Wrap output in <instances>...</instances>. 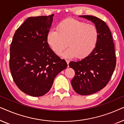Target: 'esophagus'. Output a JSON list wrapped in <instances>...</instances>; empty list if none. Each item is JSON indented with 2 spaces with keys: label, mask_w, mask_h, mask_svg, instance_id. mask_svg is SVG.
<instances>
[{
  "label": "esophagus",
  "mask_w": 124,
  "mask_h": 124,
  "mask_svg": "<svg viewBox=\"0 0 124 124\" xmlns=\"http://www.w3.org/2000/svg\"><path fill=\"white\" fill-rule=\"evenodd\" d=\"M65 61H66V62H67L68 65V64H69V62H70V61L68 60H65Z\"/></svg>",
  "instance_id": "esophagus-1"
}]
</instances>
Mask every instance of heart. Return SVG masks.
Instances as JSON below:
<instances>
[{"label":"heart","instance_id":"obj_1","mask_svg":"<svg viewBox=\"0 0 124 124\" xmlns=\"http://www.w3.org/2000/svg\"><path fill=\"white\" fill-rule=\"evenodd\" d=\"M98 37V31L94 25L68 18L61 22L57 30L52 29L48 32L47 40L57 55L68 45L69 48L62 53V57L70 58L76 56L82 59L94 50Z\"/></svg>","mask_w":124,"mask_h":124}]
</instances>
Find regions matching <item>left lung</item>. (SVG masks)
Listing matches in <instances>:
<instances>
[{"label": "left lung", "mask_w": 124, "mask_h": 124, "mask_svg": "<svg viewBox=\"0 0 124 124\" xmlns=\"http://www.w3.org/2000/svg\"><path fill=\"white\" fill-rule=\"evenodd\" d=\"M94 23L98 37L95 47L81 60L70 62L75 76L71 81L74 90L82 95L93 94L106 86L116 64L115 45L109 28L103 20L89 15L79 16Z\"/></svg>", "instance_id": "obj_1"}]
</instances>
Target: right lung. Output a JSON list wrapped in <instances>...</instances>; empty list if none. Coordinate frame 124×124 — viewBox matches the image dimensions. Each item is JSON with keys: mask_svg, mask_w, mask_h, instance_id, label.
Segmentation results:
<instances>
[{"mask_svg": "<svg viewBox=\"0 0 124 124\" xmlns=\"http://www.w3.org/2000/svg\"><path fill=\"white\" fill-rule=\"evenodd\" d=\"M54 15L27 18L17 29L11 44L9 68L13 79L20 90L30 96L48 93L56 76L67 67L47 40Z\"/></svg>", "mask_w": 124, "mask_h": 124, "instance_id": "add662e5", "label": "right lung"}]
</instances>
